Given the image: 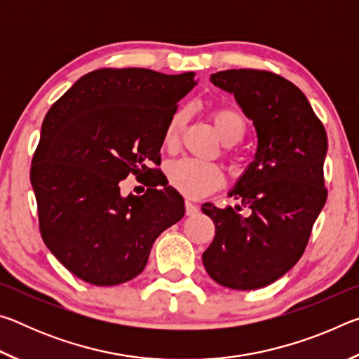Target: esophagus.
I'll return each mask as SVG.
<instances>
[{"label": "esophagus", "mask_w": 359, "mask_h": 359, "mask_svg": "<svg viewBox=\"0 0 359 359\" xmlns=\"http://www.w3.org/2000/svg\"><path fill=\"white\" fill-rule=\"evenodd\" d=\"M185 212H187V215H194V214H198L199 212V205H196L194 203H191V201H185Z\"/></svg>", "instance_id": "34e87169"}]
</instances>
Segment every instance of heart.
Listing matches in <instances>:
<instances>
[{
  "label": "heart",
  "instance_id": "b5f03b06",
  "mask_svg": "<svg viewBox=\"0 0 359 359\" xmlns=\"http://www.w3.org/2000/svg\"><path fill=\"white\" fill-rule=\"evenodd\" d=\"M187 117L185 109H177L169 117L165 133H163V144L166 149L177 147L185 128ZM210 118L224 144H236L244 137L247 126L245 118L236 109H215L212 111ZM168 177L169 182L188 198H203L205 194L218 190L224 182L222 169L217 165L193 160V158H182V160L171 163L168 168Z\"/></svg>",
  "mask_w": 359,
  "mask_h": 359
}]
</instances>
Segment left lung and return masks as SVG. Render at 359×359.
Returning <instances> with one entry per match:
<instances>
[{
  "instance_id": "left-lung-1",
  "label": "left lung",
  "mask_w": 359,
  "mask_h": 359,
  "mask_svg": "<svg viewBox=\"0 0 359 359\" xmlns=\"http://www.w3.org/2000/svg\"><path fill=\"white\" fill-rule=\"evenodd\" d=\"M210 82L234 95L253 121L258 145L229 191L250 214H239L241 205L203 204L215 224L203 263L223 287L263 288L299 261L326 203V131L306 95L274 72L228 69L212 74Z\"/></svg>"
}]
</instances>
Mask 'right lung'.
Listing matches in <instances>:
<instances>
[{"label": "right lung", "mask_w": 359, "mask_h": 359, "mask_svg": "<svg viewBox=\"0 0 359 359\" xmlns=\"http://www.w3.org/2000/svg\"><path fill=\"white\" fill-rule=\"evenodd\" d=\"M194 85V72L104 68L82 76L48 109L29 174L39 229L83 282L135 278L155 239L184 217V198L150 163H161L168 120ZM130 173L149 177L142 197L121 196Z\"/></svg>", "instance_id": "obj_1"}]
</instances>
